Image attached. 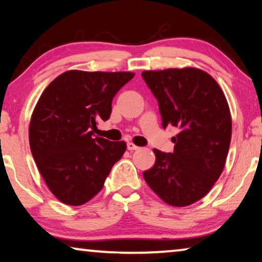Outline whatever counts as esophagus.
Instances as JSON below:
<instances>
[{"label":"esophagus","mask_w":262,"mask_h":262,"mask_svg":"<svg viewBox=\"0 0 262 262\" xmlns=\"http://www.w3.org/2000/svg\"><path fill=\"white\" fill-rule=\"evenodd\" d=\"M138 146H136L134 143H127V150L130 151H135V150H138Z\"/></svg>","instance_id":"esophagus-1"}]
</instances>
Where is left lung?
Masks as SVG:
<instances>
[{
  "label": "left lung",
  "instance_id": "8db88e82",
  "mask_svg": "<svg viewBox=\"0 0 262 262\" xmlns=\"http://www.w3.org/2000/svg\"><path fill=\"white\" fill-rule=\"evenodd\" d=\"M158 102L164 128L174 126V150L155 148L145 182L165 203L188 206L210 192L224 170L232 134L231 112L218 83L207 72L185 68L144 71Z\"/></svg>",
  "mask_w": 262,
  "mask_h": 262
}]
</instances>
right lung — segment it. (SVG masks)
<instances>
[{"label": "right lung", "mask_w": 262, "mask_h": 262, "mask_svg": "<svg viewBox=\"0 0 262 262\" xmlns=\"http://www.w3.org/2000/svg\"><path fill=\"white\" fill-rule=\"evenodd\" d=\"M132 72L71 70L47 86L33 112L29 143L44 182L56 198L71 206L89 201L102 190L124 142L95 137L97 122L107 120L116 94Z\"/></svg>", "instance_id": "1"}]
</instances>
